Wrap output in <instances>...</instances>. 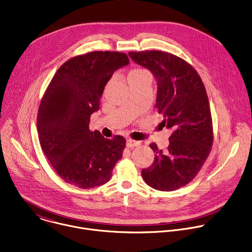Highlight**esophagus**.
<instances>
[{
    "instance_id": "esophagus-1",
    "label": "esophagus",
    "mask_w": 252,
    "mask_h": 252,
    "mask_svg": "<svg viewBox=\"0 0 252 252\" xmlns=\"http://www.w3.org/2000/svg\"><path fill=\"white\" fill-rule=\"evenodd\" d=\"M140 145V141H136V140H133V139H127L126 140V146L127 147H136V146H139Z\"/></svg>"
}]
</instances>
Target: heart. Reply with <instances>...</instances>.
Masks as SVG:
<instances>
[{
    "label": "heart",
    "mask_w": 252,
    "mask_h": 252,
    "mask_svg": "<svg viewBox=\"0 0 252 252\" xmlns=\"http://www.w3.org/2000/svg\"><path fill=\"white\" fill-rule=\"evenodd\" d=\"M146 72H148V71L145 70V69H143V68H140V67L133 68V69H131V70L129 71V73H128V78H130V77H137V76H140V75H142V74H144V73H146Z\"/></svg>",
    "instance_id": "1"
}]
</instances>
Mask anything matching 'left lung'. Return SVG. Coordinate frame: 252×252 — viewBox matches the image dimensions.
Listing matches in <instances>:
<instances>
[{"label":"left lung","mask_w":252,"mask_h":252,"mask_svg":"<svg viewBox=\"0 0 252 252\" xmlns=\"http://www.w3.org/2000/svg\"><path fill=\"white\" fill-rule=\"evenodd\" d=\"M136 63L156 77L155 108L161 125L173 130L166 151L157 144L153 164L141 172L144 182L161 191L187 186L199 173L213 145V125L205 86L195 68L184 59L162 51L129 52Z\"/></svg>","instance_id":"1"}]
</instances>
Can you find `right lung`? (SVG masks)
Segmentation results:
<instances>
[{"mask_svg": "<svg viewBox=\"0 0 252 252\" xmlns=\"http://www.w3.org/2000/svg\"><path fill=\"white\" fill-rule=\"evenodd\" d=\"M129 63L125 53L95 51L63 63L41 100L37 130L41 148L55 172L79 189L105 185L122 159L126 138L107 139L89 129L99 110L104 87L120 67Z\"/></svg>", "mask_w": 252, "mask_h": 252, "instance_id": "right-lung-1", "label": "right lung"}]
</instances>
